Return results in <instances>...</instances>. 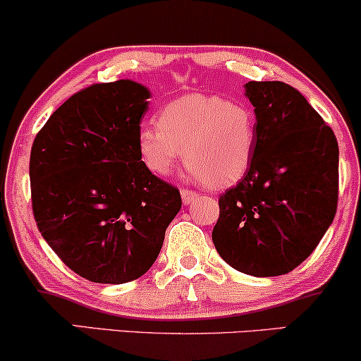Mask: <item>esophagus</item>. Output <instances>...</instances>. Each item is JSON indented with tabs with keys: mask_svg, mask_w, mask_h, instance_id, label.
<instances>
[{
	"mask_svg": "<svg viewBox=\"0 0 361 361\" xmlns=\"http://www.w3.org/2000/svg\"><path fill=\"white\" fill-rule=\"evenodd\" d=\"M180 195H182V202H184L185 206L192 204V201H195V199L199 197L197 192H194V190H189V189H182Z\"/></svg>",
	"mask_w": 361,
	"mask_h": 361,
	"instance_id": "1",
	"label": "esophagus"
}]
</instances>
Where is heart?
Here are the masks:
<instances>
[{
    "label": "heart",
    "instance_id": "obj_1",
    "mask_svg": "<svg viewBox=\"0 0 361 361\" xmlns=\"http://www.w3.org/2000/svg\"><path fill=\"white\" fill-rule=\"evenodd\" d=\"M157 126L137 135L142 162L157 176L171 173L182 152L194 176L214 189L234 185L251 167L257 120L244 102L190 93L164 106Z\"/></svg>",
    "mask_w": 361,
    "mask_h": 361
}]
</instances>
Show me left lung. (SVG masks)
Segmentation results:
<instances>
[{
    "label": "left lung",
    "mask_w": 361,
    "mask_h": 361,
    "mask_svg": "<svg viewBox=\"0 0 361 361\" xmlns=\"http://www.w3.org/2000/svg\"><path fill=\"white\" fill-rule=\"evenodd\" d=\"M257 140L246 176L219 197L212 241L244 274L269 278L300 266L326 233L338 204L335 133L296 88L249 82Z\"/></svg>",
    "instance_id": "8db88e82"
}]
</instances>
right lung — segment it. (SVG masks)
Segmentation results:
<instances>
[{
    "label": "right lung",
    "mask_w": 361,
    "mask_h": 361,
    "mask_svg": "<svg viewBox=\"0 0 361 361\" xmlns=\"http://www.w3.org/2000/svg\"><path fill=\"white\" fill-rule=\"evenodd\" d=\"M149 88L95 83L56 109L30 155L31 206L43 239L78 276L122 284L150 269L179 189L142 162L137 135Z\"/></svg>",
    "instance_id": "add662e5"
}]
</instances>
